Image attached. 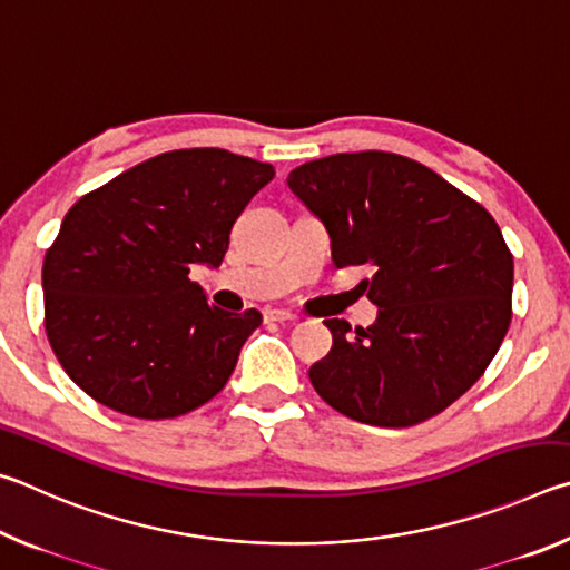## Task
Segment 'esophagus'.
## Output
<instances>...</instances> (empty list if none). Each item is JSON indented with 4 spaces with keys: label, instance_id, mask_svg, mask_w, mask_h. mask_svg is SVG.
<instances>
[{
    "label": "esophagus",
    "instance_id": "34e87169",
    "mask_svg": "<svg viewBox=\"0 0 570 570\" xmlns=\"http://www.w3.org/2000/svg\"><path fill=\"white\" fill-rule=\"evenodd\" d=\"M266 322H296V314L286 312V308H266Z\"/></svg>",
    "mask_w": 570,
    "mask_h": 570
}]
</instances>
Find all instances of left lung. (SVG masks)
<instances>
[{
    "label": "left lung",
    "mask_w": 570,
    "mask_h": 570,
    "mask_svg": "<svg viewBox=\"0 0 570 570\" xmlns=\"http://www.w3.org/2000/svg\"><path fill=\"white\" fill-rule=\"evenodd\" d=\"M322 220L336 268L370 264L377 322L326 320L332 352L308 380L336 412L374 428H412L462 397L510 326L513 256L493 216L417 160L336 153L288 173Z\"/></svg>",
    "instance_id": "left-lung-1"
}]
</instances>
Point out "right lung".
Returning <instances> with one entry per match:
<instances>
[{"label": "right lung", "mask_w": 570, "mask_h": 570, "mask_svg": "<svg viewBox=\"0 0 570 570\" xmlns=\"http://www.w3.org/2000/svg\"><path fill=\"white\" fill-rule=\"evenodd\" d=\"M274 166L220 148L170 150L67 210L42 266L45 330L95 402L170 420L224 390L262 314L206 302L193 266H220L228 234Z\"/></svg>", "instance_id": "1"}]
</instances>
